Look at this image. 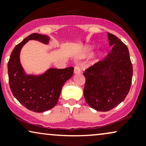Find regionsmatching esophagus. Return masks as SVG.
Masks as SVG:
<instances>
[{
    "label": "esophagus",
    "instance_id": "1",
    "mask_svg": "<svg viewBox=\"0 0 146 146\" xmlns=\"http://www.w3.org/2000/svg\"><path fill=\"white\" fill-rule=\"evenodd\" d=\"M80 72H81V68H80V65L78 64H77L75 65V66L74 68V73H75V74H78V73H80Z\"/></svg>",
    "mask_w": 146,
    "mask_h": 146
}]
</instances>
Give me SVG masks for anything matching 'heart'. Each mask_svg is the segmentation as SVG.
<instances>
[{"mask_svg": "<svg viewBox=\"0 0 146 146\" xmlns=\"http://www.w3.org/2000/svg\"><path fill=\"white\" fill-rule=\"evenodd\" d=\"M86 50H87L88 51H91V48H90V47H88V46H87Z\"/></svg>", "mask_w": 146, "mask_h": 146, "instance_id": "b5f03b06", "label": "heart"}]
</instances>
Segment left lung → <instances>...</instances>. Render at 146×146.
I'll return each mask as SVG.
<instances>
[{
  "mask_svg": "<svg viewBox=\"0 0 146 146\" xmlns=\"http://www.w3.org/2000/svg\"><path fill=\"white\" fill-rule=\"evenodd\" d=\"M108 38L111 51L84 73L85 100L92 108L102 112L113 109L125 100L133 73L126 45L112 33H108Z\"/></svg>",
  "mask_w": 146,
  "mask_h": 146,
  "instance_id": "left-lung-1",
  "label": "left lung"
}]
</instances>
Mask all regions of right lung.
<instances>
[{
    "instance_id": "1",
    "label": "right lung",
    "mask_w": 146,
    "mask_h": 146,
    "mask_svg": "<svg viewBox=\"0 0 146 146\" xmlns=\"http://www.w3.org/2000/svg\"><path fill=\"white\" fill-rule=\"evenodd\" d=\"M48 44L49 37L32 33L15 46L8 62V76L12 94L22 105L36 113H42L57 104L64 83L73 76V67L50 68L41 75L27 74L20 60L23 46L29 40Z\"/></svg>"
}]
</instances>
